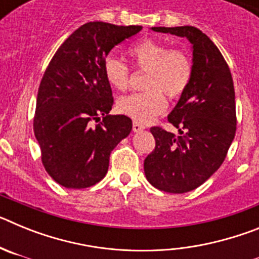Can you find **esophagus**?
I'll use <instances>...</instances> for the list:
<instances>
[{"mask_svg": "<svg viewBox=\"0 0 259 259\" xmlns=\"http://www.w3.org/2000/svg\"><path fill=\"white\" fill-rule=\"evenodd\" d=\"M132 130H134V132H141L145 130V125L141 124V123L134 122V124H132Z\"/></svg>", "mask_w": 259, "mask_h": 259, "instance_id": "esophagus-1", "label": "esophagus"}]
</instances>
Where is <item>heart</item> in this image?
Returning a JSON list of instances; mask_svg holds the SVG:
<instances>
[{"label":"heart","instance_id":"b5f03b06","mask_svg":"<svg viewBox=\"0 0 259 259\" xmlns=\"http://www.w3.org/2000/svg\"><path fill=\"white\" fill-rule=\"evenodd\" d=\"M135 66L146 71L145 92L132 93L118 101V109L136 122H149L166 109V97L178 100L191 85L193 63L191 57L180 49H170L162 41L143 38L128 49ZM107 84L116 91L130 85V67L115 57H107L102 66Z\"/></svg>","mask_w":259,"mask_h":259}]
</instances>
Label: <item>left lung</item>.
Segmentation results:
<instances>
[{
	"mask_svg": "<svg viewBox=\"0 0 259 259\" xmlns=\"http://www.w3.org/2000/svg\"><path fill=\"white\" fill-rule=\"evenodd\" d=\"M187 37L193 49V76L167 116L179 135L152 127L155 148L144 161L148 182L167 193H185L218 170L236 134L235 88L217 45L196 27H152Z\"/></svg>",
	"mask_w": 259,
	"mask_h": 259,
	"instance_id": "left-lung-1",
	"label": "left lung"
}]
</instances>
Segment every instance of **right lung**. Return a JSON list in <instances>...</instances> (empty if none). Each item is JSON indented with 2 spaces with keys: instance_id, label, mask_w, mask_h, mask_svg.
<instances>
[{
  "instance_id": "add662e5",
  "label": "right lung",
  "mask_w": 259,
  "mask_h": 259,
  "mask_svg": "<svg viewBox=\"0 0 259 259\" xmlns=\"http://www.w3.org/2000/svg\"><path fill=\"white\" fill-rule=\"evenodd\" d=\"M141 29L85 23L66 38L45 70L33 132L45 170L62 187L88 188L104 179L110 153L131 132L128 116L109 115L114 98L102 66L110 50ZM100 115L102 122L92 126Z\"/></svg>"
}]
</instances>
